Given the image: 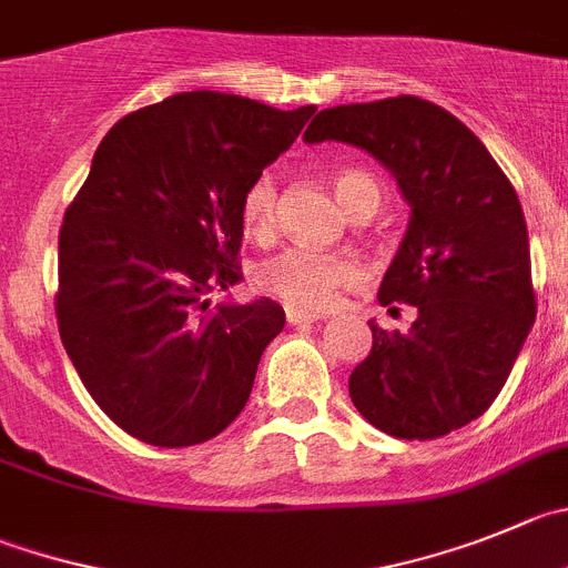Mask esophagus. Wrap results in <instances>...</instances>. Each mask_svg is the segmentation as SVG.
<instances>
[{
    "instance_id": "34e87169",
    "label": "esophagus",
    "mask_w": 568,
    "mask_h": 568,
    "mask_svg": "<svg viewBox=\"0 0 568 568\" xmlns=\"http://www.w3.org/2000/svg\"><path fill=\"white\" fill-rule=\"evenodd\" d=\"M287 323L290 326H306V323H315V321H321V315H315V312H306V310H301V306H293V304H287Z\"/></svg>"
}]
</instances>
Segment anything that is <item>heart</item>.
<instances>
[{
    "label": "heart",
    "instance_id": "obj_1",
    "mask_svg": "<svg viewBox=\"0 0 568 568\" xmlns=\"http://www.w3.org/2000/svg\"><path fill=\"white\" fill-rule=\"evenodd\" d=\"M334 194L343 203L345 212H354L359 203H371L379 209L382 189L368 172L345 166L334 172ZM275 197H278V178L273 170H264L247 183L242 194L240 214L242 223L251 234H267L275 220ZM359 275L356 264L334 253H315L306 247H287L275 253L267 262L258 264L256 281L258 287L270 295H278L287 304L304 306V310H323L334 301L343 284Z\"/></svg>",
    "mask_w": 568,
    "mask_h": 568
}]
</instances>
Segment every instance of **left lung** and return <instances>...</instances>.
Returning a JSON list of instances; mask_svg holds the SVG:
<instances>
[{
	"mask_svg": "<svg viewBox=\"0 0 568 568\" xmlns=\"http://www.w3.org/2000/svg\"><path fill=\"white\" fill-rule=\"evenodd\" d=\"M304 142L365 150L409 206L379 304L398 301L418 315L407 332L371 321L374 348L351 371V402L404 440L471 424L499 396L536 323L516 189L460 119L418 97L326 108Z\"/></svg>",
	"mask_w": 568,
	"mask_h": 568,
	"instance_id": "8db88e82",
	"label": "left lung"
}]
</instances>
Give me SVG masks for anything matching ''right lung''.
<instances>
[{"label": "right lung", "mask_w": 568, "mask_h": 568, "mask_svg": "<svg viewBox=\"0 0 568 568\" xmlns=\"http://www.w3.org/2000/svg\"><path fill=\"white\" fill-rule=\"evenodd\" d=\"M315 111L183 91L119 119L97 148L58 240V328L85 390L128 435L194 446L247 404L284 310L256 298L203 312L242 278L247 183Z\"/></svg>", "instance_id": "obj_1"}]
</instances>
